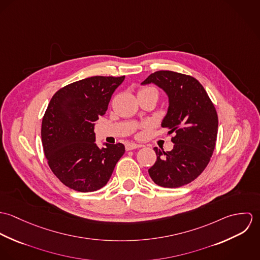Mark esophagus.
Segmentation results:
<instances>
[{"mask_svg": "<svg viewBox=\"0 0 260 260\" xmlns=\"http://www.w3.org/2000/svg\"><path fill=\"white\" fill-rule=\"evenodd\" d=\"M142 147V145L140 144H136V143H128L126 145V150L129 151V150H134V149L140 148Z\"/></svg>", "mask_w": 260, "mask_h": 260, "instance_id": "esophagus-1", "label": "esophagus"}]
</instances>
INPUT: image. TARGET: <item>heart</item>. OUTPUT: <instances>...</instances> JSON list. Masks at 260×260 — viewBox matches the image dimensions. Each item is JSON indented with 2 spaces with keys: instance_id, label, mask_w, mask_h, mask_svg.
<instances>
[{
  "instance_id": "obj_1",
  "label": "heart",
  "mask_w": 260,
  "mask_h": 260,
  "mask_svg": "<svg viewBox=\"0 0 260 260\" xmlns=\"http://www.w3.org/2000/svg\"><path fill=\"white\" fill-rule=\"evenodd\" d=\"M148 91H156V90L153 89V88H142V89L139 90V92H148Z\"/></svg>"
}]
</instances>
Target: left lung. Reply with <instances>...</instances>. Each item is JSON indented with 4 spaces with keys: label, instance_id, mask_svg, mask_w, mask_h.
I'll return each mask as SVG.
<instances>
[{
    "label": "left lung",
    "instance_id": "8db88e82",
    "mask_svg": "<svg viewBox=\"0 0 260 260\" xmlns=\"http://www.w3.org/2000/svg\"><path fill=\"white\" fill-rule=\"evenodd\" d=\"M154 83L165 91L169 107L161 126L174 133V147H155L157 160L148 170L157 185L177 188L195 180L206 168L216 144L218 116L203 86L194 77L157 71L142 85Z\"/></svg>",
    "mask_w": 260,
    "mask_h": 260
}]
</instances>
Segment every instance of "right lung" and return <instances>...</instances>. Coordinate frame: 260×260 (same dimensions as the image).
<instances>
[{
    "label": "right lung",
    "mask_w": 260,
    "mask_h": 260,
    "mask_svg": "<svg viewBox=\"0 0 260 260\" xmlns=\"http://www.w3.org/2000/svg\"><path fill=\"white\" fill-rule=\"evenodd\" d=\"M125 76H94L71 83L52 97L42 120V144L52 172L64 185L92 192L106 185L125 153L122 143H95L94 122L103 116Z\"/></svg>",
    "instance_id": "1"
}]
</instances>
